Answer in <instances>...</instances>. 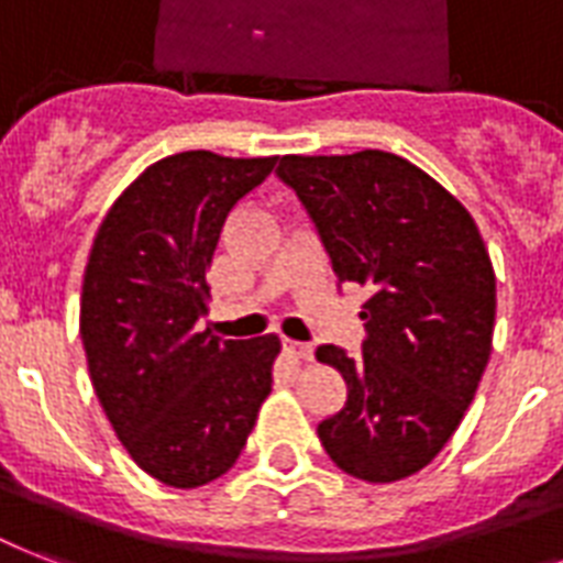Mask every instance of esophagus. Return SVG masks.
Segmentation results:
<instances>
[{"label": "esophagus", "mask_w": 563, "mask_h": 563, "mask_svg": "<svg viewBox=\"0 0 563 563\" xmlns=\"http://www.w3.org/2000/svg\"><path fill=\"white\" fill-rule=\"evenodd\" d=\"M283 347H286V353H289V356H295V360H312V344H307V342H291V339H286V342H283Z\"/></svg>", "instance_id": "34e87169"}]
</instances>
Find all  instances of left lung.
Segmentation results:
<instances>
[{
	"label": "left lung",
	"mask_w": 563,
	"mask_h": 563,
	"mask_svg": "<svg viewBox=\"0 0 563 563\" xmlns=\"http://www.w3.org/2000/svg\"><path fill=\"white\" fill-rule=\"evenodd\" d=\"M277 175L316 221L339 283L368 291L360 360L335 344L316 351L347 383L318 438L356 479H406L453 438L488 365V247L464 203L397 154H286Z\"/></svg>",
	"instance_id": "left-lung-1"
}]
</instances>
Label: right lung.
Listing matches in <instances>:
<instances>
[{
	"instance_id": "add662e5",
	"label": "right lung",
	"mask_w": 563,
	"mask_h": 563,
	"mask_svg": "<svg viewBox=\"0 0 563 563\" xmlns=\"http://www.w3.org/2000/svg\"><path fill=\"white\" fill-rule=\"evenodd\" d=\"M274 166L277 157H163L92 239L81 286L92 388L131 459L172 488L228 473L272 394L277 335L233 342L198 321L224 219Z\"/></svg>"
}]
</instances>
